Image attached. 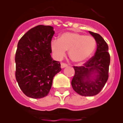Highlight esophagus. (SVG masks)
<instances>
[{
    "label": "esophagus",
    "mask_w": 123,
    "mask_h": 123,
    "mask_svg": "<svg viewBox=\"0 0 123 123\" xmlns=\"http://www.w3.org/2000/svg\"><path fill=\"white\" fill-rule=\"evenodd\" d=\"M68 65L67 64H65V63H61V68H64L66 67Z\"/></svg>",
    "instance_id": "obj_1"
}]
</instances>
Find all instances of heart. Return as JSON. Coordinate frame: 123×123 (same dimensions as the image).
I'll use <instances>...</instances> for the list:
<instances>
[{
	"label": "heart",
	"instance_id": "obj_1",
	"mask_svg": "<svg viewBox=\"0 0 123 123\" xmlns=\"http://www.w3.org/2000/svg\"><path fill=\"white\" fill-rule=\"evenodd\" d=\"M96 46V40L90 36L66 32L59 36V40H53L50 48L57 58H63L66 50H68L71 60L79 63L85 61L91 56Z\"/></svg>",
	"mask_w": 123,
	"mask_h": 123
}]
</instances>
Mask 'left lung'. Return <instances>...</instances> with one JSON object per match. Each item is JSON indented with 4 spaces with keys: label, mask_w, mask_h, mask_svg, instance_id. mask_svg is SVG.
<instances>
[{
    "label": "left lung",
    "mask_w": 123,
    "mask_h": 123,
    "mask_svg": "<svg viewBox=\"0 0 123 123\" xmlns=\"http://www.w3.org/2000/svg\"><path fill=\"white\" fill-rule=\"evenodd\" d=\"M97 43L95 55L83 66H74L71 85L74 91L84 96H92L101 91L108 79L110 55L108 46L101 36L89 31Z\"/></svg>",
    "instance_id": "obj_1"
}]
</instances>
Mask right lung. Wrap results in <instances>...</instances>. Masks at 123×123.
<instances>
[{"label": "right lung", "mask_w": 123, "mask_h": 123, "mask_svg": "<svg viewBox=\"0 0 123 123\" xmlns=\"http://www.w3.org/2000/svg\"><path fill=\"white\" fill-rule=\"evenodd\" d=\"M53 27L39 25L28 30L21 38L15 54V77L27 96L45 97L49 93L54 76L61 71L59 62L50 54Z\"/></svg>", "instance_id": "1"}]
</instances>
